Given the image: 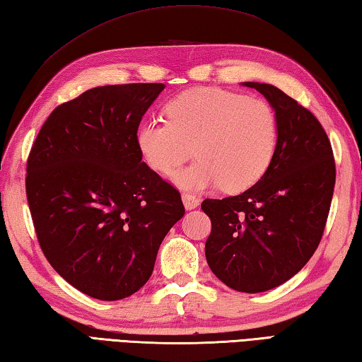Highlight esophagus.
Returning a JSON list of instances; mask_svg holds the SVG:
<instances>
[{"mask_svg": "<svg viewBox=\"0 0 362 362\" xmlns=\"http://www.w3.org/2000/svg\"><path fill=\"white\" fill-rule=\"evenodd\" d=\"M182 202H185L186 210H194V208L199 206L200 197H197V195L192 194V192H185V194H182Z\"/></svg>", "mask_w": 362, "mask_h": 362, "instance_id": "1", "label": "esophagus"}]
</instances>
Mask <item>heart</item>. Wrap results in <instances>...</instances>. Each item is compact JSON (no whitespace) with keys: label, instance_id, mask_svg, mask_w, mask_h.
<instances>
[{"label":"heart","instance_id":"b5f03b06","mask_svg":"<svg viewBox=\"0 0 362 362\" xmlns=\"http://www.w3.org/2000/svg\"><path fill=\"white\" fill-rule=\"evenodd\" d=\"M138 148L157 173L170 176L194 154L195 160L175 176L185 189L219 186L243 192L267 173L278 144V119L267 101L204 87L186 90L165 106V119L138 129Z\"/></svg>","mask_w":362,"mask_h":362}]
</instances>
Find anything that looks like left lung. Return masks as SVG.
Instances as JSON below:
<instances>
[{"instance_id":"1","label":"left lung","mask_w":362,"mask_h":362,"mask_svg":"<svg viewBox=\"0 0 362 362\" xmlns=\"http://www.w3.org/2000/svg\"><path fill=\"white\" fill-rule=\"evenodd\" d=\"M261 92L278 119L276 152L261 180L240 195L205 199L211 219L205 243L214 275L240 293H262L294 276L318 248L335 186L332 146L307 107L280 88Z\"/></svg>"}]
</instances>
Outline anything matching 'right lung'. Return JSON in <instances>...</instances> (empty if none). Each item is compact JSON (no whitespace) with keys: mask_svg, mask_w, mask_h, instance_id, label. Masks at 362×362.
Returning a JSON list of instances; mask_svg holds the SVG:
<instances>
[{"mask_svg":"<svg viewBox=\"0 0 362 362\" xmlns=\"http://www.w3.org/2000/svg\"><path fill=\"white\" fill-rule=\"evenodd\" d=\"M163 84L95 87L50 112L27 160V200L44 256L95 299L136 293L185 216L181 194L141 158L136 132Z\"/></svg>","mask_w":362,"mask_h":362,"instance_id":"obj_1","label":"right lung"}]
</instances>
